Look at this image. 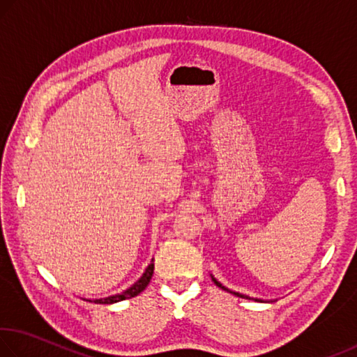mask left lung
<instances>
[{
    "instance_id": "left-lung-1",
    "label": "left lung",
    "mask_w": 357,
    "mask_h": 357,
    "mask_svg": "<svg viewBox=\"0 0 357 357\" xmlns=\"http://www.w3.org/2000/svg\"><path fill=\"white\" fill-rule=\"evenodd\" d=\"M213 280H214V283H215V285H217V287H219V288H222V289H225V291H229V289H228V288H225V287H223V285H222V283H219V282H217L215 279H213ZM229 293L236 294V296H239V298H247V296H244V294H239V293H234V291H229Z\"/></svg>"
}]
</instances>
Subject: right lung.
<instances>
[{"label": "right lung", "mask_w": 357, "mask_h": 357, "mask_svg": "<svg viewBox=\"0 0 357 357\" xmlns=\"http://www.w3.org/2000/svg\"><path fill=\"white\" fill-rule=\"evenodd\" d=\"M154 274V263H151L146 271H144V274L142 275V279L138 280L135 285H132L129 289H126L121 294H114V296H108V298H102V299H94L96 304H113V302H119V301H124V299H129V298H135L137 294H140L144 288L148 287V283L151 282V277ZM93 302V301H89Z\"/></svg>", "instance_id": "right-lung-1"}]
</instances>
